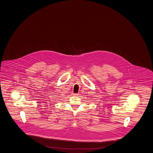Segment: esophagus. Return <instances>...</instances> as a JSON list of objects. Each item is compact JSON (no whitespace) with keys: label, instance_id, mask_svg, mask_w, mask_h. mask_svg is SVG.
Instances as JSON below:
<instances>
[{"label":"esophagus","instance_id":"obj_1","mask_svg":"<svg viewBox=\"0 0 153 153\" xmlns=\"http://www.w3.org/2000/svg\"><path fill=\"white\" fill-rule=\"evenodd\" d=\"M78 94H77V93H74L73 95H74V96H77Z\"/></svg>","mask_w":153,"mask_h":153}]
</instances>
